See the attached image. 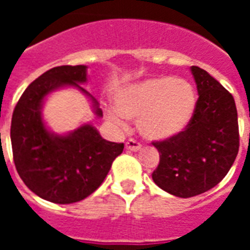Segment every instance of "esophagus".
<instances>
[{
    "label": "esophagus",
    "mask_w": 250,
    "mask_h": 250,
    "mask_svg": "<svg viewBox=\"0 0 250 250\" xmlns=\"http://www.w3.org/2000/svg\"><path fill=\"white\" fill-rule=\"evenodd\" d=\"M125 148L130 150V151H139L142 148V145L134 141V139H128V141L125 142Z\"/></svg>",
    "instance_id": "obj_1"
}]
</instances>
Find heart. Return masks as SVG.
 <instances>
[{"mask_svg":"<svg viewBox=\"0 0 250 250\" xmlns=\"http://www.w3.org/2000/svg\"><path fill=\"white\" fill-rule=\"evenodd\" d=\"M116 107L107 115L115 125L125 119L138 120V130L150 141H165L186 130L197 109L193 84L173 76H157L122 88L116 93Z\"/></svg>","mask_w":250,"mask_h":250,"instance_id":"1","label":"heart"}]
</instances>
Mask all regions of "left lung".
I'll return each mask as SVG.
<instances>
[{"instance_id": "1", "label": "left lung", "mask_w": 250, "mask_h": 250, "mask_svg": "<svg viewBox=\"0 0 250 250\" xmlns=\"http://www.w3.org/2000/svg\"><path fill=\"white\" fill-rule=\"evenodd\" d=\"M198 91L197 109L186 130L177 136L152 142L159 165L152 179L175 197L198 195L224 179L240 147L234 99L214 77L193 65Z\"/></svg>"}]
</instances>
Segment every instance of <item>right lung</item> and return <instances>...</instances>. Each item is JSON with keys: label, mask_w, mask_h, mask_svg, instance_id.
Returning a JSON list of instances; mask_svg holds the SVG:
<instances>
[{"label": "right lung", "mask_w": 250, "mask_h": 250, "mask_svg": "<svg viewBox=\"0 0 250 250\" xmlns=\"http://www.w3.org/2000/svg\"><path fill=\"white\" fill-rule=\"evenodd\" d=\"M87 83V66H55L30 83L12 116L10 139L17 173L40 198L53 204H73L87 198L103 184L114 159L125 145L103 139L92 125H83L65 135L46 128L42 104L53 91L75 87L92 102L102 118L96 99L80 87Z\"/></svg>", "instance_id": "add662e5"}]
</instances>
